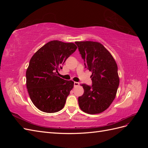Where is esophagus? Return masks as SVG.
I'll return each mask as SVG.
<instances>
[{
  "mask_svg": "<svg viewBox=\"0 0 148 148\" xmlns=\"http://www.w3.org/2000/svg\"><path fill=\"white\" fill-rule=\"evenodd\" d=\"M79 83L78 82H74V86H75V87L79 86Z\"/></svg>",
  "mask_w": 148,
  "mask_h": 148,
  "instance_id": "1",
  "label": "esophagus"
}]
</instances>
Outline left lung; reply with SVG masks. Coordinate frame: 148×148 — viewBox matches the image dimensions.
<instances>
[{"label": "left lung", "mask_w": 148, "mask_h": 148, "mask_svg": "<svg viewBox=\"0 0 148 148\" xmlns=\"http://www.w3.org/2000/svg\"><path fill=\"white\" fill-rule=\"evenodd\" d=\"M85 68L92 72V86L82 84L84 93L78 97L79 106L89 114L106 110L114 100L119 85L117 65L102 44L77 41Z\"/></svg>", "instance_id": "obj_1"}]
</instances>
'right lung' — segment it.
I'll list each match as a JSON object with an SVG mask.
<instances>
[{
    "label": "right lung",
    "instance_id": "right-lung-1",
    "mask_svg": "<svg viewBox=\"0 0 148 148\" xmlns=\"http://www.w3.org/2000/svg\"><path fill=\"white\" fill-rule=\"evenodd\" d=\"M77 49L74 43L51 41L31 57L26 72L30 99L38 109L54 113L64 108L74 82L58 77V71Z\"/></svg>",
    "mask_w": 148,
    "mask_h": 148
}]
</instances>
